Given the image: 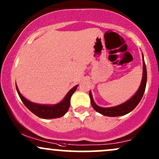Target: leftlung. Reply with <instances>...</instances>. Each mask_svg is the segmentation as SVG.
Listing matches in <instances>:
<instances>
[{"label": "left lung", "instance_id": "obj_1", "mask_svg": "<svg viewBox=\"0 0 159 159\" xmlns=\"http://www.w3.org/2000/svg\"><path fill=\"white\" fill-rule=\"evenodd\" d=\"M143 78H142L141 84L139 86V89L137 90L135 95L129 100L125 102L124 103L121 104V105H117V106L111 107H102L94 102L93 98V95H92L91 91L89 92V97L90 100H91L92 106L96 111L98 113L103 114L105 116H108V117H118V116L125 115L128 113L133 111L134 109L137 106L138 104L139 103L140 100L143 98V94L145 93V89H146V81H147V72H146V66L145 64L144 59H143Z\"/></svg>", "mask_w": 159, "mask_h": 159}]
</instances>
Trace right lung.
<instances>
[{
	"instance_id": "obj_1",
	"label": "right lung",
	"mask_w": 159,
	"mask_h": 159,
	"mask_svg": "<svg viewBox=\"0 0 159 159\" xmlns=\"http://www.w3.org/2000/svg\"><path fill=\"white\" fill-rule=\"evenodd\" d=\"M78 86L76 85V86L71 89L68 93L66 94L64 98L59 102L58 104L53 105H40V104L33 103V102H30V101L27 100L26 98H24L21 93L19 91L17 86L16 85V91H17L19 96H20V99L23 102L25 106L32 111L34 114L38 116L39 117L44 119H52V118H57V117H61L64 116L66 112H67L68 109L70 107V98L72 95L77 89Z\"/></svg>"
}]
</instances>
